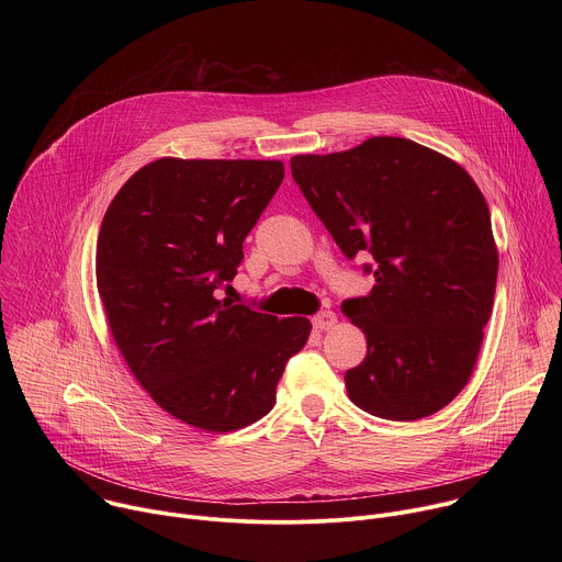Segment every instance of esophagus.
<instances>
[{"mask_svg":"<svg viewBox=\"0 0 562 562\" xmlns=\"http://www.w3.org/2000/svg\"><path fill=\"white\" fill-rule=\"evenodd\" d=\"M336 323H338V317L334 311H319L317 315H313V327L317 331H329Z\"/></svg>","mask_w":562,"mask_h":562,"instance_id":"1","label":"esophagus"}]
</instances>
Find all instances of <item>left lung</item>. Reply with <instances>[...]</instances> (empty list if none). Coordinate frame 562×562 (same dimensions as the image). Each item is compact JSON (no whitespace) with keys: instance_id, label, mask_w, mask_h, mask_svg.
Listing matches in <instances>:
<instances>
[{"instance_id":"1","label":"left lung","mask_w":562,"mask_h":562,"mask_svg":"<svg viewBox=\"0 0 562 562\" xmlns=\"http://www.w3.org/2000/svg\"><path fill=\"white\" fill-rule=\"evenodd\" d=\"M291 173L342 254L375 262L369 295L342 302L367 336V358L345 373L351 403L405 423L440 412L469 382L494 306L485 195L451 157L389 135L293 155Z\"/></svg>"}]
</instances>
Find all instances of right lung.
<instances>
[{
  "instance_id": "right-lung-1",
  "label": "right lung",
  "mask_w": 562,
  "mask_h": 562,
  "mask_svg": "<svg viewBox=\"0 0 562 562\" xmlns=\"http://www.w3.org/2000/svg\"><path fill=\"white\" fill-rule=\"evenodd\" d=\"M282 178L280 159L159 157L102 220L95 276L113 340L155 403L191 427L226 434L267 416L308 340L306 317L215 295Z\"/></svg>"
}]
</instances>
